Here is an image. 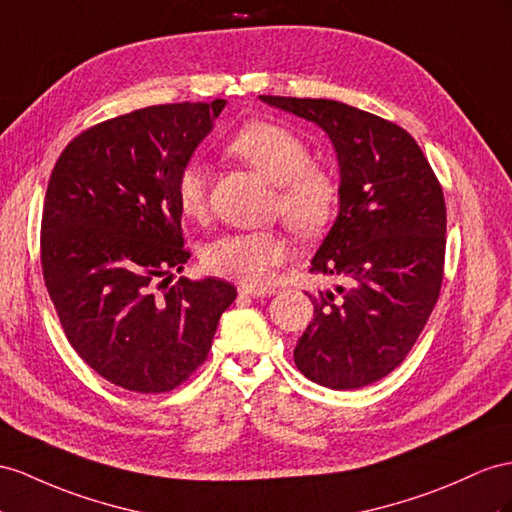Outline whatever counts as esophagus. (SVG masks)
Masks as SVG:
<instances>
[{
  "mask_svg": "<svg viewBox=\"0 0 512 512\" xmlns=\"http://www.w3.org/2000/svg\"><path fill=\"white\" fill-rule=\"evenodd\" d=\"M242 296H251V298H264V296H272L274 290L272 287H240L238 290Z\"/></svg>",
  "mask_w": 512,
  "mask_h": 512,
  "instance_id": "obj_1",
  "label": "esophagus"
}]
</instances>
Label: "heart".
Wrapping results in <instances>:
<instances>
[{
	"mask_svg": "<svg viewBox=\"0 0 512 512\" xmlns=\"http://www.w3.org/2000/svg\"><path fill=\"white\" fill-rule=\"evenodd\" d=\"M227 149L277 186L274 209L296 233L316 235L329 225L337 207V181L329 170L311 164L307 142L292 129L253 121L229 140ZM175 196L183 216L192 220L207 216V168L203 162L192 160L179 170ZM287 255L290 246L279 231H248L212 240L203 248L201 261L216 277L244 287H261Z\"/></svg>",
	"mask_w": 512,
	"mask_h": 512,
	"instance_id": "heart-1",
	"label": "heart"
}]
</instances>
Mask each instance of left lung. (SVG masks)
Segmentation results:
<instances>
[{
	"label": "left lung",
	"instance_id": "8db88e82",
	"mask_svg": "<svg viewBox=\"0 0 512 512\" xmlns=\"http://www.w3.org/2000/svg\"><path fill=\"white\" fill-rule=\"evenodd\" d=\"M316 123L339 162V214L311 272L346 287L309 296L313 320L294 348L309 381L359 389L409 355L437 305L445 259L441 183L409 131L331 99L261 95Z\"/></svg>",
	"mask_w": 512,
	"mask_h": 512
}]
</instances>
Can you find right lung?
Returning <instances> with one entry per match:
<instances>
[{
  "mask_svg": "<svg viewBox=\"0 0 512 512\" xmlns=\"http://www.w3.org/2000/svg\"><path fill=\"white\" fill-rule=\"evenodd\" d=\"M225 106L186 101L116 116L73 138L51 170L47 292L73 350L123 389L164 393L188 381L238 296L214 277L168 287L190 259L175 181Z\"/></svg>",
  "mask_w": 512,
  "mask_h": 512,
  "instance_id": "1",
  "label": "right lung"
}]
</instances>
